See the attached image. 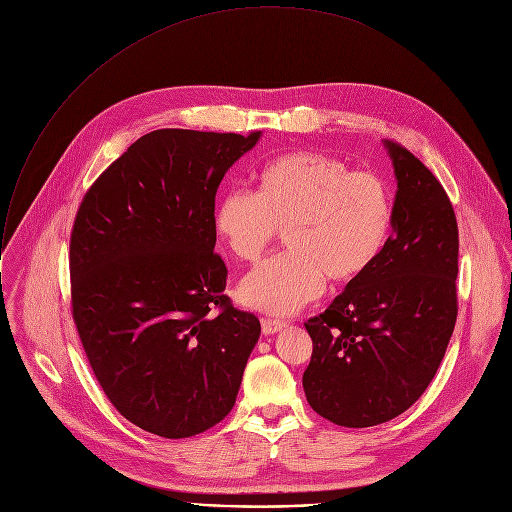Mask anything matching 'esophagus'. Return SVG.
Listing matches in <instances>:
<instances>
[{
    "instance_id": "esophagus-1",
    "label": "esophagus",
    "mask_w": 512,
    "mask_h": 512,
    "mask_svg": "<svg viewBox=\"0 0 512 512\" xmlns=\"http://www.w3.org/2000/svg\"><path fill=\"white\" fill-rule=\"evenodd\" d=\"M285 326H287V322H283V320H271V318L261 320V330H263L265 336H271V334L283 330Z\"/></svg>"
}]
</instances>
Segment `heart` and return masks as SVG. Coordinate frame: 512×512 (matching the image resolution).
Listing matches in <instances>:
<instances>
[{
  "mask_svg": "<svg viewBox=\"0 0 512 512\" xmlns=\"http://www.w3.org/2000/svg\"><path fill=\"white\" fill-rule=\"evenodd\" d=\"M255 180V192H225L212 214L218 241L247 263L285 231L287 251L243 279L245 306L291 314L316 300L326 279L352 283L383 255L393 196L377 174L350 170L334 156L294 152L267 162Z\"/></svg>",
  "mask_w": 512,
  "mask_h": 512,
  "instance_id": "obj_1",
  "label": "heart"
}]
</instances>
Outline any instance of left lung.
Wrapping results in <instances>:
<instances>
[{
	"instance_id": "8db88e82",
	"label": "left lung",
	"mask_w": 512,
	"mask_h": 512,
	"mask_svg": "<svg viewBox=\"0 0 512 512\" xmlns=\"http://www.w3.org/2000/svg\"><path fill=\"white\" fill-rule=\"evenodd\" d=\"M397 194L379 261L304 326L314 350L304 373L310 407L344 427L407 411L446 354L458 316V223L437 178L385 139Z\"/></svg>"
}]
</instances>
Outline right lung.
<instances>
[{
  "label": "right lung",
  "mask_w": 512,
  "mask_h": 512,
  "mask_svg": "<svg viewBox=\"0 0 512 512\" xmlns=\"http://www.w3.org/2000/svg\"><path fill=\"white\" fill-rule=\"evenodd\" d=\"M261 131L158 129L85 194L70 235V296L91 369L133 425L180 440L235 405L261 324L237 310L214 253V196Z\"/></svg>",
  "instance_id": "add662e5"
}]
</instances>
